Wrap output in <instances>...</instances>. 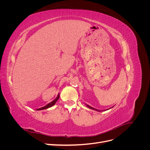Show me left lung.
<instances>
[{"label":"left lung","instance_id":"left-lung-1","mask_svg":"<svg viewBox=\"0 0 150 150\" xmlns=\"http://www.w3.org/2000/svg\"><path fill=\"white\" fill-rule=\"evenodd\" d=\"M86 106L88 107V108H90V109H91V110H94L97 111H101V110H97V109H95V108H93V107H91V106H89L88 104H86ZM104 111H105V110H104Z\"/></svg>","mask_w":150,"mask_h":150}]
</instances>
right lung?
Instances as JSON below:
<instances>
[{
  "mask_svg": "<svg viewBox=\"0 0 150 150\" xmlns=\"http://www.w3.org/2000/svg\"><path fill=\"white\" fill-rule=\"evenodd\" d=\"M59 98V94H58L57 96V97L56 98V99H54V100H53L52 102L49 103V104H47V105H46V106H44V107H42V108H39V109H37V110H45V109H47V108H51V106H54V104H56V103L57 102V101L58 100Z\"/></svg>",
  "mask_w": 150,
  "mask_h": 150,
  "instance_id": "add662e5",
  "label": "right lung"
}]
</instances>
